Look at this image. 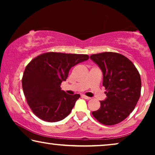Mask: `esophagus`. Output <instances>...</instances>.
I'll list each match as a JSON object with an SVG mask.
<instances>
[{
    "label": "esophagus",
    "instance_id": "34e87169",
    "mask_svg": "<svg viewBox=\"0 0 155 155\" xmlns=\"http://www.w3.org/2000/svg\"><path fill=\"white\" fill-rule=\"evenodd\" d=\"M82 97H83L84 99H87V100H89V99H91V97H87V96H85V95H82Z\"/></svg>",
    "mask_w": 155,
    "mask_h": 155
}]
</instances>
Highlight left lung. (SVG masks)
Wrapping results in <instances>:
<instances>
[{
  "instance_id": "obj_1",
  "label": "left lung",
  "mask_w": 155,
  "mask_h": 155,
  "mask_svg": "<svg viewBox=\"0 0 155 155\" xmlns=\"http://www.w3.org/2000/svg\"><path fill=\"white\" fill-rule=\"evenodd\" d=\"M90 59L103 73V86L107 98L92 115L101 124L111 126L130 115L140 97V75L126 56L114 52L93 54Z\"/></svg>"
}]
</instances>
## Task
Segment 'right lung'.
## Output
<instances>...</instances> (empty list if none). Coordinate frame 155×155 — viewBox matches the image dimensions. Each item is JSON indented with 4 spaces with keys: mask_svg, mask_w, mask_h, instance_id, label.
<instances>
[{
    "mask_svg": "<svg viewBox=\"0 0 155 155\" xmlns=\"http://www.w3.org/2000/svg\"><path fill=\"white\" fill-rule=\"evenodd\" d=\"M89 59L87 55L48 52L27 65L22 80L23 92L31 111L40 119L57 122L69 115L80 95L61 90L70 69Z\"/></svg>",
    "mask_w": 155,
    "mask_h": 155,
    "instance_id": "obj_1",
    "label": "right lung"
}]
</instances>
